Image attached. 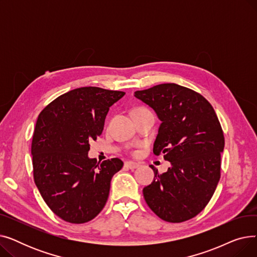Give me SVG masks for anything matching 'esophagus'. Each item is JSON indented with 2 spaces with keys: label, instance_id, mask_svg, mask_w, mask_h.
<instances>
[{
  "label": "esophagus",
  "instance_id": "esophagus-1",
  "mask_svg": "<svg viewBox=\"0 0 257 257\" xmlns=\"http://www.w3.org/2000/svg\"><path fill=\"white\" fill-rule=\"evenodd\" d=\"M125 167H126L127 169L134 170V169H137V168H139V167H140V164H138V163H133V161H127V163L125 164Z\"/></svg>",
  "mask_w": 257,
  "mask_h": 257
}]
</instances>
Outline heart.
<instances>
[{
  "label": "heart",
  "instance_id": "obj_1",
  "mask_svg": "<svg viewBox=\"0 0 257 257\" xmlns=\"http://www.w3.org/2000/svg\"><path fill=\"white\" fill-rule=\"evenodd\" d=\"M137 109H143V107H138V108H134L133 110H137Z\"/></svg>",
  "mask_w": 257,
  "mask_h": 257
}]
</instances>
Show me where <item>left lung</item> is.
<instances>
[{
  "mask_svg": "<svg viewBox=\"0 0 257 257\" xmlns=\"http://www.w3.org/2000/svg\"><path fill=\"white\" fill-rule=\"evenodd\" d=\"M134 96L152 107L161 124L153 153L171 163L144 187L145 200L160 219L190 220L205 208L221 177L224 134L211 104L199 92L175 83L158 84Z\"/></svg>",
  "mask_w": 257,
  "mask_h": 257,
  "instance_id": "left-lung-1",
  "label": "left lung"
}]
</instances>
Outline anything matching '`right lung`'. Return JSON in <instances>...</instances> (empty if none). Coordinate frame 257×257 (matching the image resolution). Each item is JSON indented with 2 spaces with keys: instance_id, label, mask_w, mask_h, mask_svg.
<instances>
[{
  "instance_id": "1",
  "label": "right lung",
  "mask_w": 257,
  "mask_h": 257,
  "mask_svg": "<svg viewBox=\"0 0 257 257\" xmlns=\"http://www.w3.org/2000/svg\"><path fill=\"white\" fill-rule=\"evenodd\" d=\"M124 91L80 87L67 91L40 111L31 153L34 182L50 209L73 224L91 221L105 206L119 158L102 164L87 156L97 141L109 107Z\"/></svg>"
}]
</instances>
